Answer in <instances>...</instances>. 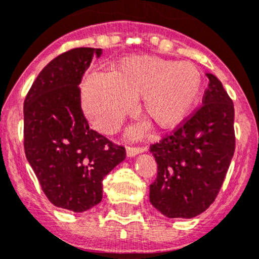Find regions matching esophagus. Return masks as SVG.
<instances>
[{
    "mask_svg": "<svg viewBox=\"0 0 259 259\" xmlns=\"http://www.w3.org/2000/svg\"><path fill=\"white\" fill-rule=\"evenodd\" d=\"M146 150V147H140V146H128L127 147V156L132 157L136 156L140 152H144Z\"/></svg>",
    "mask_w": 259,
    "mask_h": 259,
    "instance_id": "obj_1",
    "label": "esophagus"
}]
</instances>
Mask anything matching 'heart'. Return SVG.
<instances>
[{"mask_svg": "<svg viewBox=\"0 0 259 259\" xmlns=\"http://www.w3.org/2000/svg\"><path fill=\"white\" fill-rule=\"evenodd\" d=\"M202 75L189 62L159 57H130L110 72H91L81 85V103L98 132H115L135 112L136 98L159 127L174 128L192 113L201 97Z\"/></svg>", "mask_w": 259, "mask_h": 259, "instance_id": "obj_1", "label": "heart"}]
</instances>
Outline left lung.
Masks as SVG:
<instances>
[{
    "label": "left lung",
    "instance_id": "8db88e82",
    "mask_svg": "<svg viewBox=\"0 0 259 259\" xmlns=\"http://www.w3.org/2000/svg\"><path fill=\"white\" fill-rule=\"evenodd\" d=\"M202 105L150 146L157 176L150 202L166 218L191 219L212 205L235 150L234 104L212 73Z\"/></svg>",
    "mask_w": 259,
    "mask_h": 259
}]
</instances>
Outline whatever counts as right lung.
Here are the masks:
<instances>
[{"mask_svg": "<svg viewBox=\"0 0 259 259\" xmlns=\"http://www.w3.org/2000/svg\"><path fill=\"white\" fill-rule=\"evenodd\" d=\"M102 49L80 47L52 60L24 102V149L44 194L54 206L83 212L103 198V179L125 159L115 145L89 127L80 82Z\"/></svg>", "mask_w": 259, "mask_h": 259, "instance_id": "add662e5", "label": "right lung"}]
</instances>
